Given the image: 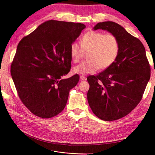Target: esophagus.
I'll use <instances>...</instances> for the list:
<instances>
[{"label": "esophagus", "mask_w": 155, "mask_h": 155, "mask_svg": "<svg viewBox=\"0 0 155 155\" xmlns=\"http://www.w3.org/2000/svg\"><path fill=\"white\" fill-rule=\"evenodd\" d=\"M80 79H81V80L84 81V80H86L87 78H86V77H85L84 76H80Z\"/></svg>", "instance_id": "1"}]
</instances>
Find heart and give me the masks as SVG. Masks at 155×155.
Instances as JSON below:
<instances>
[{"mask_svg":"<svg viewBox=\"0 0 155 155\" xmlns=\"http://www.w3.org/2000/svg\"><path fill=\"white\" fill-rule=\"evenodd\" d=\"M120 43L115 35L101 31H90L84 34L81 43L74 41L70 46V52L74 63L80 61L85 51L89 60L84 61L74 67L78 74L94 73L101 68H107L113 64L120 54Z\"/></svg>","mask_w":155,"mask_h":155,"instance_id":"1","label":"heart"}]
</instances>
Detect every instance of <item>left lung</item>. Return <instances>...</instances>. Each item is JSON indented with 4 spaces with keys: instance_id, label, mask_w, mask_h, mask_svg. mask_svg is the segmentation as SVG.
<instances>
[{
    "instance_id": "1",
    "label": "left lung",
    "mask_w": 155,
    "mask_h": 155,
    "mask_svg": "<svg viewBox=\"0 0 155 155\" xmlns=\"http://www.w3.org/2000/svg\"><path fill=\"white\" fill-rule=\"evenodd\" d=\"M115 35L120 51L115 62L96 76H88L87 100L97 117L113 121L129 114L141 101L151 76V67L141 41L112 21L99 22L94 30Z\"/></svg>"
}]
</instances>
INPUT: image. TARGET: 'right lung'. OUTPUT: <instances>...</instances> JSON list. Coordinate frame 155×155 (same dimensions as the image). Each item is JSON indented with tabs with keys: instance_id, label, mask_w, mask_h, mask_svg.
I'll list each match as a JSON object with an SVG mask.
<instances>
[{
	"instance_id": "add662e5",
	"label": "right lung",
	"mask_w": 155,
	"mask_h": 155,
	"mask_svg": "<svg viewBox=\"0 0 155 155\" xmlns=\"http://www.w3.org/2000/svg\"><path fill=\"white\" fill-rule=\"evenodd\" d=\"M85 28L81 23L50 20L18 43L11 75L20 100L34 115L50 118L66 106L79 76L61 78L71 68L70 46Z\"/></svg>"
}]
</instances>
